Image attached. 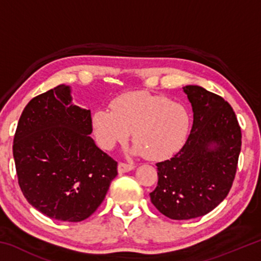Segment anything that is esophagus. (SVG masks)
Segmentation results:
<instances>
[{
    "instance_id": "1",
    "label": "esophagus",
    "mask_w": 261,
    "mask_h": 261,
    "mask_svg": "<svg viewBox=\"0 0 261 261\" xmlns=\"http://www.w3.org/2000/svg\"><path fill=\"white\" fill-rule=\"evenodd\" d=\"M118 173L120 174H124L127 173V171H131L135 169V165H132V163H124V162H120L118 163Z\"/></svg>"
}]
</instances>
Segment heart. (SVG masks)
Listing matches in <instances>:
<instances>
[{"instance_id": "1", "label": "heart", "mask_w": 261, "mask_h": 261, "mask_svg": "<svg viewBox=\"0 0 261 261\" xmlns=\"http://www.w3.org/2000/svg\"><path fill=\"white\" fill-rule=\"evenodd\" d=\"M110 107L94 110L91 117L96 143L105 149L125 143L132 131V153L160 160L177 153L187 141L190 113L165 95L129 92L115 98Z\"/></svg>"}]
</instances>
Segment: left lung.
Returning a JSON list of instances; mask_svg holds the SVG:
<instances>
[{
    "mask_svg": "<svg viewBox=\"0 0 261 261\" xmlns=\"http://www.w3.org/2000/svg\"><path fill=\"white\" fill-rule=\"evenodd\" d=\"M193 124L182 149L156 163L152 204L167 218L190 220L213 211L230 191L241 153L242 134L227 101L198 85L183 87Z\"/></svg>",
    "mask_w": 261,
    "mask_h": 261,
    "instance_id": "left-lung-1",
    "label": "left lung"
}]
</instances>
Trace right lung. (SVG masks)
I'll list each match as a JSON object with an SVG mask.
<instances>
[{
    "label": "right lung",
    "instance_id": "add662e5",
    "mask_svg": "<svg viewBox=\"0 0 261 261\" xmlns=\"http://www.w3.org/2000/svg\"><path fill=\"white\" fill-rule=\"evenodd\" d=\"M91 110L72 102L59 85L24 108L14 138V159L24 197L48 218L79 222L103 201L117 162L91 138Z\"/></svg>",
    "mask_w": 261,
    "mask_h": 261
}]
</instances>
